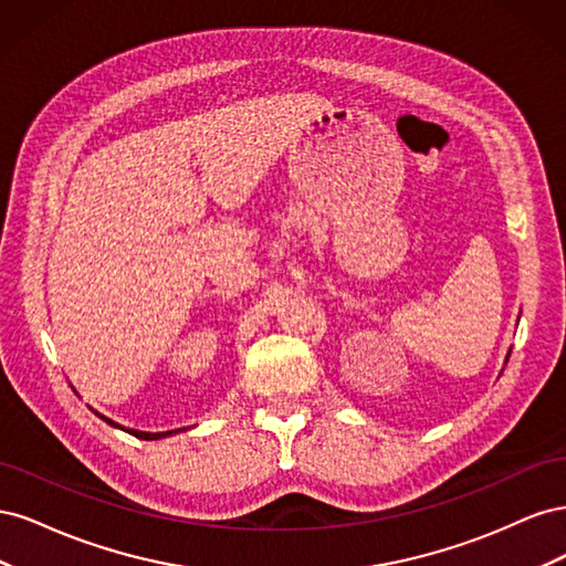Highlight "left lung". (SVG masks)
<instances>
[{
	"instance_id": "8db88e82",
	"label": "left lung",
	"mask_w": 566,
	"mask_h": 566,
	"mask_svg": "<svg viewBox=\"0 0 566 566\" xmlns=\"http://www.w3.org/2000/svg\"><path fill=\"white\" fill-rule=\"evenodd\" d=\"M507 358H510V354H507V356H505V364H507Z\"/></svg>"
}]
</instances>
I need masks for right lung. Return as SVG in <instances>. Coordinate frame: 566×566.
Returning a JSON list of instances; mask_svg holds the SVG:
<instances>
[{
  "label": "right lung",
  "mask_w": 566,
  "mask_h": 566,
  "mask_svg": "<svg viewBox=\"0 0 566 566\" xmlns=\"http://www.w3.org/2000/svg\"><path fill=\"white\" fill-rule=\"evenodd\" d=\"M94 410V408H92ZM94 413L104 420V422H108L111 427H117V430H123V432H127V434H132V437H136V439H144V441H156V439H165V437H172V434H177V432H181V430H186V427H181V430H169V432H142V430H132V427H123L119 422H115V420H111V418H106L104 413H98V410H94Z\"/></svg>",
  "instance_id": "1"
}]
</instances>
